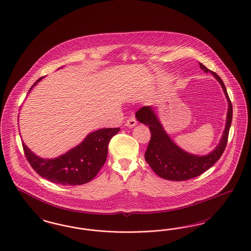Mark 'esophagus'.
Listing matches in <instances>:
<instances>
[{
	"label": "esophagus",
	"mask_w": 251,
	"mask_h": 251,
	"mask_svg": "<svg viewBox=\"0 0 251 251\" xmlns=\"http://www.w3.org/2000/svg\"><path fill=\"white\" fill-rule=\"evenodd\" d=\"M137 120L134 116H130L129 118L126 122V126L127 127H134L137 125Z\"/></svg>",
	"instance_id": "34e87169"
}]
</instances>
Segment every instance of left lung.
Listing matches in <instances>:
<instances>
[{
	"mask_svg": "<svg viewBox=\"0 0 251 251\" xmlns=\"http://www.w3.org/2000/svg\"><path fill=\"white\" fill-rule=\"evenodd\" d=\"M200 66L206 73L212 74L219 81L228 101L226 128L219 145L212 152L205 156H198L187 153L181 150L166 134L151 107H141L136 113L138 121L148 126L151 134L145 152L146 162L149 163L155 174L167 180L184 181L201 176L218 161L226 148L233 118V106L222 78L202 64H200Z\"/></svg>",
	"mask_w": 251,
	"mask_h": 251,
	"instance_id": "obj_1",
	"label": "left lung"
}]
</instances>
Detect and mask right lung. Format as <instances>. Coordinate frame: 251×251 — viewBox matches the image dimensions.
I'll return each mask as SVG.
<instances>
[{
    "mask_svg": "<svg viewBox=\"0 0 251 251\" xmlns=\"http://www.w3.org/2000/svg\"><path fill=\"white\" fill-rule=\"evenodd\" d=\"M43 78H39L29 89ZM120 128H102L90 133L80 144L55 159L36 156L22 142L26 160L34 171L50 182L60 185L77 186L95 177L107 159L108 145Z\"/></svg>",
    "mask_w": 251,
    "mask_h": 251,
    "instance_id": "obj_1",
    "label": "right lung"
}]
</instances>
